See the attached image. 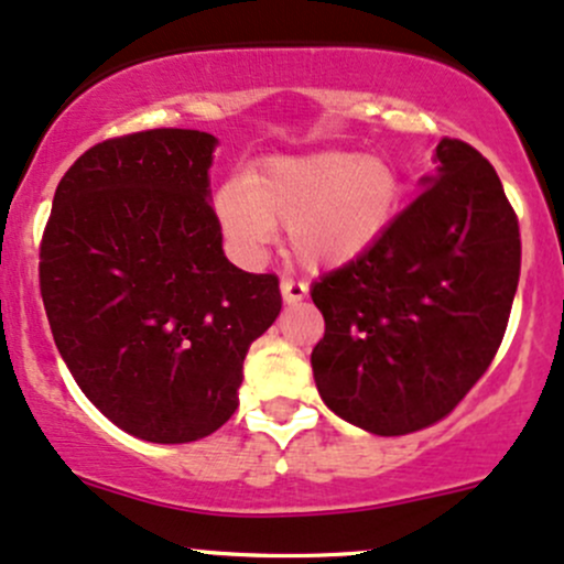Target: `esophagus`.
Here are the masks:
<instances>
[{
    "instance_id": "obj_1",
    "label": "esophagus",
    "mask_w": 564,
    "mask_h": 564,
    "mask_svg": "<svg viewBox=\"0 0 564 564\" xmlns=\"http://www.w3.org/2000/svg\"><path fill=\"white\" fill-rule=\"evenodd\" d=\"M280 290H282L284 304L293 306V304H301V301L306 299L308 284H306V282H301V280H290V276H284V280L280 282Z\"/></svg>"
}]
</instances>
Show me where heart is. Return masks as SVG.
Masks as SVG:
<instances>
[{
  "mask_svg": "<svg viewBox=\"0 0 564 564\" xmlns=\"http://www.w3.org/2000/svg\"><path fill=\"white\" fill-rule=\"evenodd\" d=\"M403 185L395 169L357 153L274 159L247 187L217 193L223 231L236 252L258 258L274 228H288L290 256L308 269H336L366 256L395 223Z\"/></svg>",
  "mask_w": 564,
  "mask_h": 564,
  "instance_id": "heart-1",
  "label": "heart"
}]
</instances>
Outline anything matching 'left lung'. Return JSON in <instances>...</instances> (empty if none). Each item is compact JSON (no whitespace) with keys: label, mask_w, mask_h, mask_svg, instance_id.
<instances>
[{"label":"left lung","mask_w":564,"mask_h":564,"mask_svg":"<svg viewBox=\"0 0 564 564\" xmlns=\"http://www.w3.org/2000/svg\"><path fill=\"white\" fill-rule=\"evenodd\" d=\"M377 247L314 282L325 336L312 368L325 405L373 435L449 416L506 336L522 269L519 220L495 166L463 139Z\"/></svg>","instance_id":"8db88e82"}]
</instances>
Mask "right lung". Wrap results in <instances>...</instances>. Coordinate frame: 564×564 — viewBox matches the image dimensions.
I'll use <instances>...</instances> for the list:
<instances>
[{
    "label": "right lung",
    "mask_w": 564,
    "mask_h": 564,
    "mask_svg": "<svg viewBox=\"0 0 564 564\" xmlns=\"http://www.w3.org/2000/svg\"><path fill=\"white\" fill-rule=\"evenodd\" d=\"M217 139L148 129L86 150L53 196L40 293L53 341L107 420L187 444L239 405L250 344L282 308L276 274L236 269L209 204Z\"/></svg>",
    "instance_id": "right-lung-1"
}]
</instances>
